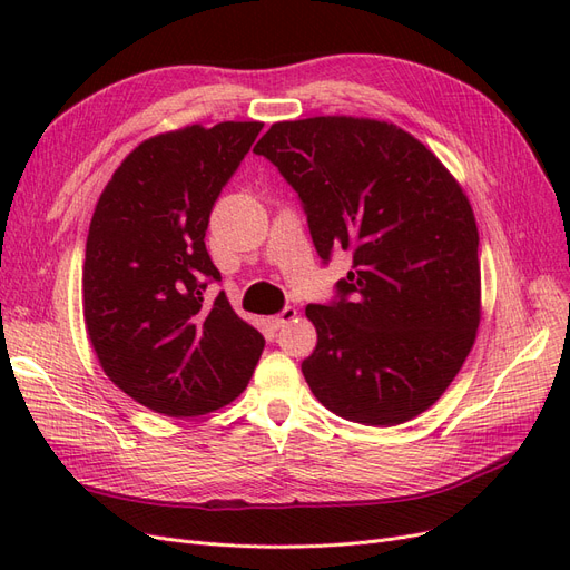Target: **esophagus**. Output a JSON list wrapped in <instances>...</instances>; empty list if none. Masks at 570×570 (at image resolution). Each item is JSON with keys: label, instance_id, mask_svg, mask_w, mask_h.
Wrapping results in <instances>:
<instances>
[{"label": "esophagus", "instance_id": "1", "mask_svg": "<svg viewBox=\"0 0 570 570\" xmlns=\"http://www.w3.org/2000/svg\"><path fill=\"white\" fill-rule=\"evenodd\" d=\"M297 318V308L295 306H285L281 314H275V316H271V325L275 327V331H278V327H283L285 323H289V321H295Z\"/></svg>", "mask_w": 570, "mask_h": 570}]
</instances>
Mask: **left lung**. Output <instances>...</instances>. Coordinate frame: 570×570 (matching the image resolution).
Segmentation results:
<instances>
[{
	"label": "left lung",
	"instance_id": "obj_1",
	"mask_svg": "<svg viewBox=\"0 0 570 570\" xmlns=\"http://www.w3.org/2000/svg\"><path fill=\"white\" fill-rule=\"evenodd\" d=\"M299 195L327 264L352 252L337 299L308 304L316 400L364 425H400L433 406L480 323L478 226L461 185L416 137L354 116L283 120L256 142Z\"/></svg>",
	"mask_w": 570,
	"mask_h": 570
}]
</instances>
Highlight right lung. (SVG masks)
Returning a JSON list of instances; mask_svg holds the SVG:
<instances>
[{
    "mask_svg": "<svg viewBox=\"0 0 570 570\" xmlns=\"http://www.w3.org/2000/svg\"><path fill=\"white\" fill-rule=\"evenodd\" d=\"M264 124L226 120L154 135L116 168L85 245L82 314L101 368L164 416H202L243 392L262 333L226 297L204 245L220 189Z\"/></svg>",
    "mask_w": 570,
    "mask_h": 570,
    "instance_id": "add662e5",
    "label": "right lung"
}]
</instances>
